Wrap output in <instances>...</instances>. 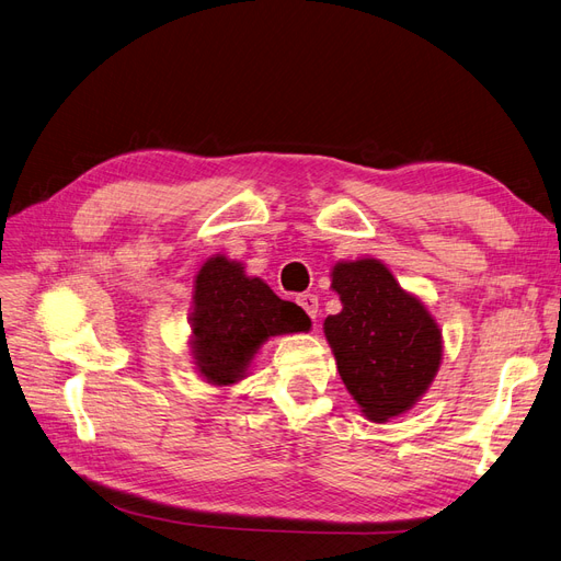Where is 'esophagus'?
Masks as SVG:
<instances>
[{
  "label": "esophagus",
  "mask_w": 561,
  "mask_h": 561,
  "mask_svg": "<svg viewBox=\"0 0 561 561\" xmlns=\"http://www.w3.org/2000/svg\"><path fill=\"white\" fill-rule=\"evenodd\" d=\"M298 305L302 307V310L310 314L312 319H317L319 317V298L314 296V294H302V296H298Z\"/></svg>",
  "instance_id": "34e87169"
}]
</instances>
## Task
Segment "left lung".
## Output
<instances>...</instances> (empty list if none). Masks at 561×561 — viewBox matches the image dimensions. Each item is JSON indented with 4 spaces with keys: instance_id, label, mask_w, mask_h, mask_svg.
<instances>
[{
    "instance_id": "obj_1",
    "label": "left lung",
    "mask_w": 561,
    "mask_h": 561,
    "mask_svg": "<svg viewBox=\"0 0 561 561\" xmlns=\"http://www.w3.org/2000/svg\"><path fill=\"white\" fill-rule=\"evenodd\" d=\"M342 310L323 333L360 412L389 422L426 393L443 360V335L424 302L375 259L340 261L331 273Z\"/></svg>"
}]
</instances>
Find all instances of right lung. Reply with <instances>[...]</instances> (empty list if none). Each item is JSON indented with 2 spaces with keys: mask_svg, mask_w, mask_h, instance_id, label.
<instances>
[{
  "mask_svg": "<svg viewBox=\"0 0 561 561\" xmlns=\"http://www.w3.org/2000/svg\"><path fill=\"white\" fill-rule=\"evenodd\" d=\"M312 321L296 302L282 300L238 261L214 256L203 263L193 288L191 352L209 385L230 387L273 335L310 331Z\"/></svg>",
  "mask_w": 561,
  "mask_h": 561,
  "instance_id": "1",
  "label": "right lung"
}]
</instances>
